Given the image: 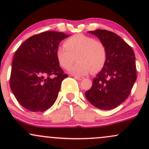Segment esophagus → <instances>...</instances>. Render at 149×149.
<instances>
[{"label":"esophagus","mask_w":149,"mask_h":149,"mask_svg":"<svg viewBox=\"0 0 149 149\" xmlns=\"http://www.w3.org/2000/svg\"><path fill=\"white\" fill-rule=\"evenodd\" d=\"M75 78L78 80H82L84 78H83V77H80V76H75Z\"/></svg>","instance_id":"esophagus-1"}]
</instances>
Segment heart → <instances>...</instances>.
Wrapping results in <instances>:
<instances>
[{"label": "heart", "instance_id": "1", "mask_svg": "<svg viewBox=\"0 0 149 149\" xmlns=\"http://www.w3.org/2000/svg\"><path fill=\"white\" fill-rule=\"evenodd\" d=\"M64 47L56 50L59 64L64 69H69L74 62H78L69 70L71 74L84 76L92 71L99 72L105 66L107 60V49L100 40L84 34H76L64 41Z\"/></svg>", "mask_w": 149, "mask_h": 149}]
</instances>
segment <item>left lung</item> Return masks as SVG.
<instances>
[{
    "label": "left lung",
    "instance_id": "obj_1",
    "mask_svg": "<svg viewBox=\"0 0 149 149\" xmlns=\"http://www.w3.org/2000/svg\"><path fill=\"white\" fill-rule=\"evenodd\" d=\"M105 45L107 60L85 92L87 100L102 110H111L127 99L136 79L133 49L117 34L107 30L88 31Z\"/></svg>",
    "mask_w": 149,
    "mask_h": 149
}]
</instances>
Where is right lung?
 I'll return each mask as SVG.
<instances>
[{"instance_id": "1", "label": "right lung", "mask_w": 149, "mask_h": 149, "mask_svg": "<svg viewBox=\"0 0 149 149\" xmlns=\"http://www.w3.org/2000/svg\"><path fill=\"white\" fill-rule=\"evenodd\" d=\"M68 36L62 32H42L29 38L15 52L10 86L24 108L42 112L55 102L61 82L68 77L59 66L56 50Z\"/></svg>"}]
</instances>
